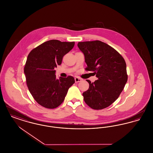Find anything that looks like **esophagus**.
I'll list each match as a JSON object with an SVG mask.
<instances>
[{
  "instance_id": "obj_1",
  "label": "esophagus",
  "mask_w": 153,
  "mask_h": 153,
  "mask_svg": "<svg viewBox=\"0 0 153 153\" xmlns=\"http://www.w3.org/2000/svg\"><path fill=\"white\" fill-rule=\"evenodd\" d=\"M74 80H75L76 82H79L81 81V79L77 77H75V78H74Z\"/></svg>"
}]
</instances>
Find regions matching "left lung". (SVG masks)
I'll use <instances>...</instances> for the list:
<instances>
[{"label": "left lung", "mask_w": 153, "mask_h": 153, "mask_svg": "<svg viewBox=\"0 0 153 153\" xmlns=\"http://www.w3.org/2000/svg\"><path fill=\"white\" fill-rule=\"evenodd\" d=\"M77 46L84 55L87 67L98 79L91 82L82 93L85 103L95 110L111 105L124 90L128 80L124 58L111 46L99 40L79 42Z\"/></svg>", "instance_id": "left-lung-1"}]
</instances>
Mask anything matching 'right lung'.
Wrapping results in <instances>:
<instances>
[{
    "label": "right lung",
    "instance_id": "obj_1",
    "mask_svg": "<svg viewBox=\"0 0 153 153\" xmlns=\"http://www.w3.org/2000/svg\"><path fill=\"white\" fill-rule=\"evenodd\" d=\"M74 43L48 40L33 49L27 56L24 67L27 84L33 98L43 107H58L75 82L71 76L56 79L54 70L61 64L63 56L72 50Z\"/></svg>",
    "mask_w": 153,
    "mask_h": 153
}]
</instances>
